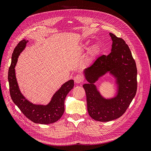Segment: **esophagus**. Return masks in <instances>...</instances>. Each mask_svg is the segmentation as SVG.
I'll use <instances>...</instances> for the list:
<instances>
[{
    "label": "esophagus",
    "mask_w": 151,
    "mask_h": 151,
    "mask_svg": "<svg viewBox=\"0 0 151 151\" xmlns=\"http://www.w3.org/2000/svg\"><path fill=\"white\" fill-rule=\"evenodd\" d=\"M74 81L76 83H81L83 82V81L84 80L83 79V77L80 74H78V75H76L75 77H74Z\"/></svg>",
    "instance_id": "1"
}]
</instances>
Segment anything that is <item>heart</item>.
Segmentation results:
<instances>
[{
    "instance_id": "obj_1",
    "label": "heart",
    "mask_w": 151,
    "mask_h": 151,
    "mask_svg": "<svg viewBox=\"0 0 151 151\" xmlns=\"http://www.w3.org/2000/svg\"><path fill=\"white\" fill-rule=\"evenodd\" d=\"M99 47L96 46V45H94V46H93L90 49V53H89L90 57L91 58L94 57L99 53Z\"/></svg>"
}]
</instances>
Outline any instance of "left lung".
<instances>
[{
	"label": "left lung",
	"mask_w": 151,
	"mask_h": 151,
	"mask_svg": "<svg viewBox=\"0 0 151 151\" xmlns=\"http://www.w3.org/2000/svg\"><path fill=\"white\" fill-rule=\"evenodd\" d=\"M113 41L111 53L98 57L84 71L88 84L83 85L89 116L94 120L109 122L122 116L135 97L137 81L135 60L125 42L109 33ZM109 72L116 79L117 94L110 99L103 98L94 83Z\"/></svg>",
	"instance_id": "8db88e82"
}]
</instances>
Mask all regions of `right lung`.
Returning <instances> with one entry per match:
<instances>
[{
	"mask_svg": "<svg viewBox=\"0 0 151 151\" xmlns=\"http://www.w3.org/2000/svg\"><path fill=\"white\" fill-rule=\"evenodd\" d=\"M28 41L22 40L17 44L12 55V62L8 72V81L11 99L21 112L29 120L35 123L50 124L58 121L64 112V101L67 94L74 88V80L63 84L55 93L50 102L47 105L35 104L29 102L22 94L16 77L15 66L17 58Z\"/></svg>",
	"mask_w": 151,
	"mask_h": 151,
	"instance_id": "add662e5",
	"label": "right lung"
}]
</instances>
